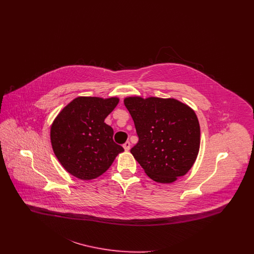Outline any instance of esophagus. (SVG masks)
Returning <instances> with one entry per match:
<instances>
[{
    "instance_id": "obj_1",
    "label": "esophagus",
    "mask_w": 254,
    "mask_h": 254,
    "mask_svg": "<svg viewBox=\"0 0 254 254\" xmlns=\"http://www.w3.org/2000/svg\"><path fill=\"white\" fill-rule=\"evenodd\" d=\"M124 148H125V150L126 151H127V150H129V148H130V143L127 141V142H126L125 144H124Z\"/></svg>"
}]
</instances>
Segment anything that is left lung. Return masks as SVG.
Here are the masks:
<instances>
[{
	"label": "left lung",
	"mask_w": 254,
	"mask_h": 254,
	"mask_svg": "<svg viewBox=\"0 0 254 254\" xmlns=\"http://www.w3.org/2000/svg\"><path fill=\"white\" fill-rule=\"evenodd\" d=\"M139 141L130 149L147 176L172 183L184 176L197 158L200 126L192 109L175 99L126 98Z\"/></svg>",
	"instance_id": "left-lung-1"
}]
</instances>
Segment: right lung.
Returning <instances> with one entry per match:
<instances>
[{"label":"right lung","instance_id":"obj_1","mask_svg":"<svg viewBox=\"0 0 254 254\" xmlns=\"http://www.w3.org/2000/svg\"><path fill=\"white\" fill-rule=\"evenodd\" d=\"M118 98L78 97L53 122L50 140L61 165L71 175L95 179L112 165L123 146L113 141V129L105 123Z\"/></svg>","mask_w":254,"mask_h":254}]
</instances>
